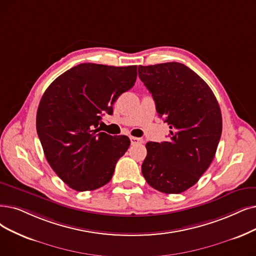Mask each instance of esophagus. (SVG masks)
Returning a JSON list of instances; mask_svg holds the SVG:
<instances>
[{
	"instance_id": "esophagus-1",
	"label": "esophagus",
	"mask_w": 256,
	"mask_h": 256,
	"mask_svg": "<svg viewBox=\"0 0 256 256\" xmlns=\"http://www.w3.org/2000/svg\"><path fill=\"white\" fill-rule=\"evenodd\" d=\"M130 140H131V144H132V145L142 144V138H134V136H131V138H130Z\"/></svg>"
}]
</instances>
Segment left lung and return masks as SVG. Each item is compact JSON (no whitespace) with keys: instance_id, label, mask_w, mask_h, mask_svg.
Segmentation results:
<instances>
[{"instance_id":"8db88e82","label":"left lung","mask_w":256,"mask_h":256,"mask_svg":"<svg viewBox=\"0 0 256 256\" xmlns=\"http://www.w3.org/2000/svg\"><path fill=\"white\" fill-rule=\"evenodd\" d=\"M138 76L171 129L168 140L146 144L142 176L160 192L186 191L216 156L222 128L218 100L205 80L180 63L138 66Z\"/></svg>"}]
</instances>
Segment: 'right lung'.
<instances>
[{
	"label": "right lung",
	"mask_w": 256,
	"mask_h": 256,
	"mask_svg": "<svg viewBox=\"0 0 256 256\" xmlns=\"http://www.w3.org/2000/svg\"><path fill=\"white\" fill-rule=\"evenodd\" d=\"M136 68L80 64L56 78L40 98L38 136L49 165L70 188L103 187L128 150V136L98 132V126L104 112L112 114L118 98L134 87Z\"/></svg>",
	"instance_id": "obj_1"
}]
</instances>
